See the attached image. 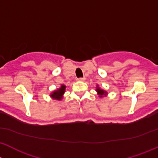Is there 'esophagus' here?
Listing matches in <instances>:
<instances>
[{"label":"esophagus","instance_id":"34e87169","mask_svg":"<svg viewBox=\"0 0 158 158\" xmlns=\"http://www.w3.org/2000/svg\"><path fill=\"white\" fill-rule=\"evenodd\" d=\"M85 78L84 77H79V78H77V81H84Z\"/></svg>","mask_w":158,"mask_h":158}]
</instances>
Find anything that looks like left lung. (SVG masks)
Segmentation results:
<instances>
[{
    "label": "left lung",
    "instance_id": "8db88e82",
    "mask_svg": "<svg viewBox=\"0 0 158 158\" xmlns=\"http://www.w3.org/2000/svg\"><path fill=\"white\" fill-rule=\"evenodd\" d=\"M96 91L97 92V94H98L99 97H103V96H106L107 94L106 91H105L104 90H102V89H100V87H99L98 85L97 86V89H96Z\"/></svg>",
    "mask_w": 158,
    "mask_h": 158
}]
</instances>
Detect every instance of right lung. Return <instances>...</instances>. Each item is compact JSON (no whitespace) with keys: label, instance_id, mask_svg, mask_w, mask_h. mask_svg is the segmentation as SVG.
Masks as SVG:
<instances>
[{"label":"right lung","instance_id":"add662e5","mask_svg":"<svg viewBox=\"0 0 158 158\" xmlns=\"http://www.w3.org/2000/svg\"><path fill=\"white\" fill-rule=\"evenodd\" d=\"M65 88H66V86L64 85V84H62V85H61V87H60V88L57 89L56 90L53 91V92L51 94V95H50V97H51L52 99L61 100V99H62L64 92H65Z\"/></svg>","mask_w":158,"mask_h":158}]
</instances>
